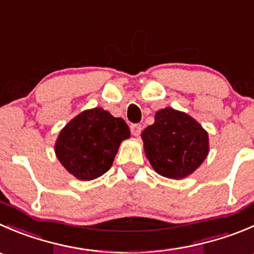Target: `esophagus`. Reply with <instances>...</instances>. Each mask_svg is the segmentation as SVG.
I'll return each instance as SVG.
<instances>
[{"label":"esophagus","mask_w":254,"mask_h":254,"mask_svg":"<svg viewBox=\"0 0 254 254\" xmlns=\"http://www.w3.org/2000/svg\"><path fill=\"white\" fill-rule=\"evenodd\" d=\"M130 130H131L132 135H135V136H139V135L141 134L142 127H141V124H132L131 127H130Z\"/></svg>","instance_id":"esophagus-1"}]
</instances>
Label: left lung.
I'll list each match as a JSON object with an SVG mask.
<instances>
[{
	"label": "left lung",
	"mask_w": 254,
	"mask_h": 254,
	"mask_svg": "<svg viewBox=\"0 0 254 254\" xmlns=\"http://www.w3.org/2000/svg\"><path fill=\"white\" fill-rule=\"evenodd\" d=\"M150 164L157 174L182 179L192 174L208 154V135L195 119L165 108L141 134Z\"/></svg>",
	"instance_id": "8db88e82"
}]
</instances>
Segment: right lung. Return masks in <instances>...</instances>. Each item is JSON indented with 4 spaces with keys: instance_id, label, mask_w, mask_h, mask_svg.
Instances as JSON below:
<instances>
[{
    "instance_id": "obj_1",
    "label": "right lung",
    "mask_w": 254,
    "mask_h": 254,
    "mask_svg": "<svg viewBox=\"0 0 254 254\" xmlns=\"http://www.w3.org/2000/svg\"><path fill=\"white\" fill-rule=\"evenodd\" d=\"M129 136V127L122 118L95 108L65 125L57 139L56 154L68 172L89 181L112 167L120 142Z\"/></svg>"
}]
</instances>
